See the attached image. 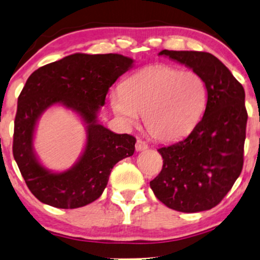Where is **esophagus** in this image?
Returning <instances> with one entry per match:
<instances>
[{"label":"esophagus","mask_w":260,"mask_h":260,"mask_svg":"<svg viewBox=\"0 0 260 260\" xmlns=\"http://www.w3.org/2000/svg\"><path fill=\"white\" fill-rule=\"evenodd\" d=\"M147 149H148V144L145 143L144 141L138 140L136 142V150L137 151H143V150H147Z\"/></svg>","instance_id":"1"}]
</instances>
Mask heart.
I'll list each match as a JSON object with an SVG mask.
<instances>
[{
	"label": "heart",
	"mask_w": 260,
	"mask_h": 260,
	"mask_svg": "<svg viewBox=\"0 0 260 260\" xmlns=\"http://www.w3.org/2000/svg\"><path fill=\"white\" fill-rule=\"evenodd\" d=\"M207 103V87L193 71L166 65L144 67L110 94V105L124 125L145 127L156 140L169 142L189 133Z\"/></svg>",
	"instance_id": "obj_1"
}]
</instances>
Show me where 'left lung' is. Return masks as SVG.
Wrapping results in <instances>:
<instances>
[{"instance_id": "left-lung-1", "label": "left lung", "mask_w": 260, "mask_h": 260, "mask_svg": "<svg viewBox=\"0 0 260 260\" xmlns=\"http://www.w3.org/2000/svg\"><path fill=\"white\" fill-rule=\"evenodd\" d=\"M158 55L198 73L207 87V104L187 137L158 149L163 167L150 187L167 207L183 213L207 211L225 198L243 169L244 87L211 53L163 49Z\"/></svg>"}]
</instances>
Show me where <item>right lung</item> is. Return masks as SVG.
Returning a JSON list of instances; mask_svg holds the SVG:
<instances>
[{
	"label": "right lung",
	"mask_w": 260,
	"mask_h": 260,
	"mask_svg": "<svg viewBox=\"0 0 260 260\" xmlns=\"http://www.w3.org/2000/svg\"><path fill=\"white\" fill-rule=\"evenodd\" d=\"M134 66L122 54L74 53L30 74L17 99L13 155L28 188L42 204L78 208L101 197L113 166L134 155L136 138L115 134L98 120L109 88ZM61 105L81 117L87 142L70 170L53 172L38 159L34 136L46 109Z\"/></svg>",
	"instance_id": "add662e5"
}]
</instances>
